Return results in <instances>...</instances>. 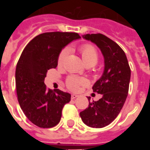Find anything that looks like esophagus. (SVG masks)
Listing matches in <instances>:
<instances>
[{"mask_svg": "<svg viewBox=\"0 0 150 150\" xmlns=\"http://www.w3.org/2000/svg\"><path fill=\"white\" fill-rule=\"evenodd\" d=\"M77 95H74V94H73V95H71V99H72V100H74V99H75L76 98H77Z\"/></svg>", "mask_w": 150, "mask_h": 150, "instance_id": "esophagus-1", "label": "esophagus"}]
</instances>
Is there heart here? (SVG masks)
Instances as JSON below:
<instances>
[{
	"instance_id": "heart-1",
	"label": "heart",
	"mask_w": 150,
	"mask_h": 150,
	"mask_svg": "<svg viewBox=\"0 0 150 150\" xmlns=\"http://www.w3.org/2000/svg\"><path fill=\"white\" fill-rule=\"evenodd\" d=\"M79 52L81 55L83 61L84 63L88 65H95L98 61V52L94 46L91 44H83L79 46ZM68 54V50L64 49L59 54L58 57V64L59 66H62L66 60V58ZM66 84L70 89L73 91L79 90V86L86 84V80L83 78H78L76 76H69L66 80Z\"/></svg>"
}]
</instances>
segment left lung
<instances>
[{
  "label": "left lung",
  "instance_id": "left-lung-1",
  "mask_svg": "<svg viewBox=\"0 0 150 150\" xmlns=\"http://www.w3.org/2000/svg\"><path fill=\"white\" fill-rule=\"evenodd\" d=\"M83 38L95 43L104 58V71L94 84V92L101 94L97 101L79 112L85 124L91 128H104L117 117L127 98L131 69L125 52L116 42L102 34H87Z\"/></svg>",
  "mask_w": 150,
  "mask_h": 150
}]
</instances>
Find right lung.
I'll list each match as a JSON object with an SVG mask.
<instances>
[{
  "instance_id": "obj_1",
  "label": "right lung",
  "mask_w": 150,
  "mask_h": 150,
  "mask_svg": "<svg viewBox=\"0 0 150 150\" xmlns=\"http://www.w3.org/2000/svg\"><path fill=\"white\" fill-rule=\"evenodd\" d=\"M80 38L74 32H46L38 35L25 47L16 69L18 101L24 114L40 128H52L59 124L64 106L71 94L47 88L46 73L58 65L62 49Z\"/></svg>"
}]
</instances>
